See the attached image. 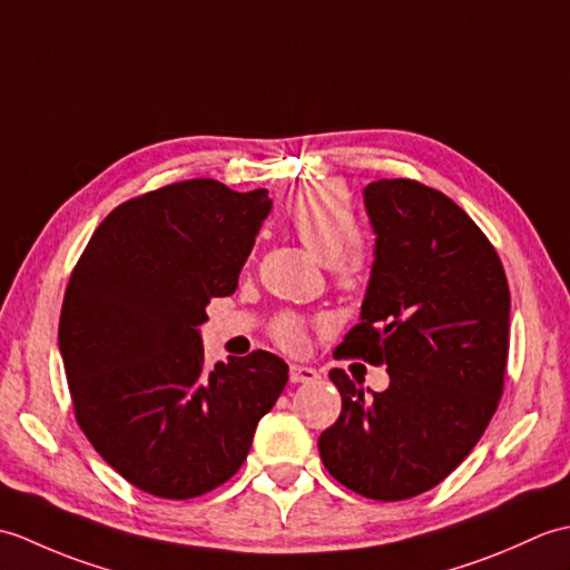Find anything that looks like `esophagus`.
Here are the masks:
<instances>
[{
  "mask_svg": "<svg viewBox=\"0 0 570 570\" xmlns=\"http://www.w3.org/2000/svg\"><path fill=\"white\" fill-rule=\"evenodd\" d=\"M288 380H292L294 384H308V382L318 380V372L313 367H306V365H292L288 367Z\"/></svg>",
  "mask_w": 570,
  "mask_h": 570,
  "instance_id": "1",
  "label": "esophagus"
}]
</instances>
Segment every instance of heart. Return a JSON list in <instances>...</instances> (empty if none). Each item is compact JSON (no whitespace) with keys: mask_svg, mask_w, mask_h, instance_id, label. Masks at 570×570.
<instances>
[{"mask_svg":"<svg viewBox=\"0 0 570 570\" xmlns=\"http://www.w3.org/2000/svg\"><path fill=\"white\" fill-rule=\"evenodd\" d=\"M288 225L313 257L328 264L333 278L343 288H355L367 272V252L357 245V217L343 186L323 180L301 188L288 205ZM274 341L286 350L306 343V321L294 313L276 318Z\"/></svg>","mask_w":570,"mask_h":570,"instance_id":"obj_1","label":"heart"}]
</instances>
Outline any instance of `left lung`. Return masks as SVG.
Instances as JSON below:
<instances>
[{"label": "left lung", "instance_id": "8db88e82", "mask_svg": "<svg viewBox=\"0 0 570 570\" xmlns=\"http://www.w3.org/2000/svg\"><path fill=\"white\" fill-rule=\"evenodd\" d=\"M374 262L360 323L337 345L386 365L390 386L331 370L343 411L318 439L325 470L362 498L396 502L463 463L498 409L510 353V286L463 208L419 180L365 188Z\"/></svg>", "mask_w": 570, "mask_h": 570}]
</instances>
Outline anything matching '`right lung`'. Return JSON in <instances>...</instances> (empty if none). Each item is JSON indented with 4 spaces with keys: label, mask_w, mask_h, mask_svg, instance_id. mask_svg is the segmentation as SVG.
<instances>
[{
    "label": "right lung",
    "mask_w": 570,
    "mask_h": 570,
    "mask_svg": "<svg viewBox=\"0 0 570 570\" xmlns=\"http://www.w3.org/2000/svg\"><path fill=\"white\" fill-rule=\"evenodd\" d=\"M272 198L193 178L131 198L95 229L58 323L72 409L95 451L164 500L220 488L288 380L266 350L205 365L210 298L235 294Z\"/></svg>",
    "instance_id": "obj_1"
}]
</instances>
